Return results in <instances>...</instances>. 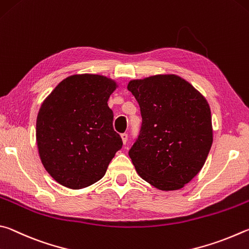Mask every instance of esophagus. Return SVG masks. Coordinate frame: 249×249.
<instances>
[{"instance_id": "esophagus-1", "label": "esophagus", "mask_w": 249, "mask_h": 249, "mask_svg": "<svg viewBox=\"0 0 249 249\" xmlns=\"http://www.w3.org/2000/svg\"><path fill=\"white\" fill-rule=\"evenodd\" d=\"M121 140H122V143L125 144V143H127V141H128V134L127 133H122L121 134Z\"/></svg>"}]
</instances>
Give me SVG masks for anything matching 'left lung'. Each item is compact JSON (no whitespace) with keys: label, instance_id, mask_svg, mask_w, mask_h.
<instances>
[{"label":"left lung","instance_id":"left-lung-1","mask_svg":"<svg viewBox=\"0 0 249 249\" xmlns=\"http://www.w3.org/2000/svg\"><path fill=\"white\" fill-rule=\"evenodd\" d=\"M141 133L129 156L142 179L163 191L181 189L201 171L213 142L206 97L176 74L131 80Z\"/></svg>","mask_w":249,"mask_h":249}]
</instances>
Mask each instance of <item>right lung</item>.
Returning <instances> with one entry per match:
<instances>
[{"label": "right lung", "mask_w": 249, "mask_h": 249, "mask_svg": "<svg viewBox=\"0 0 249 249\" xmlns=\"http://www.w3.org/2000/svg\"><path fill=\"white\" fill-rule=\"evenodd\" d=\"M119 84L99 74H74L43 100L36 122L39 158L53 179L83 189L102 179L122 146L108 99Z\"/></svg>", "instance_id": "1"}]
</instances>
